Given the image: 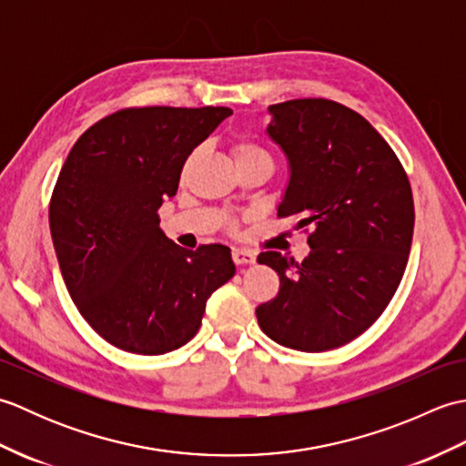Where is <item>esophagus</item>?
Listing matches in <instances>:
<instances>
[{
	"instance_id": "esophagus-1",
	"label": "esophagus",
	"mask_w": 466,
	"mask_h": 466,
	"mask_svg": "<svg viewBox=\"0 0 466 466\" xmlns=\"http://www.w3.org/2000/svg\"><path fill=\"white\" fill-rule=\"evenodd\" d=\"M232 258L236 264H254L256 262V252L246 250V248H234L232 250Z\"/></svg>"
}]
</instances>
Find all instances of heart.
I'll return each instance as SVG.
<instances>
[{"mask_svg":"<svg viewBox=\"0 0 466 466\" xmlns=\"http://www.w3.org/2000/svg\"><path fill=\"white\" fill-rule=\"evenodd\" d=\"M232 152H234L236 162H244V160H268V162H272V157H270L268 152H266V147L260 146L258 142H252V140H240V142H236L234 147H232ZM192 157H194V156H192ZM192 157H190V160H187L186 167L190 166Z\"/></svg>","mask_w":466,"mask_h":466,"instance_id":"obj_1","label":"heart"}]
</instances>
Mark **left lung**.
Returning <instances> with one entry per match:
<instances>
[{"label":"left lung","instance_id":"8db88e82","mask_svg":"<svg viewBox=\"0 0 466 466\" xmlns=\"http://www.w3.org/2000/svg\"><path fill=\"white\" fill-rule=\"evenodd\" d=\"M268 112L266 134L290 167L279 216L312 232L300 264L260 252L280 290L256 316L274 342L332 350L370 329L397 292L412 244V190L392 147L350 107L304 97Z\"/></svg>","mask_w":466,"mask_h":466}]
</instances>
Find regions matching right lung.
<instances>
[{
  "instance_id": "obj_1",
  "label": "right lung",
  "mask_w": 466,
  "mask_h": 466,
  "mask_svg": "<svg viewBox=\"0 0 466 466\" xmlns=\"http://www.w3.org/2000/svg\"><path fill=\"white\" fill-rule=\"evenodd\" d=\"M230 107H126L80 136L49 202L67 292L87 324L134 354L180 349L212 292L232 279L228 246L174 244L157 210L176 196L186 157Z\"/></svg>"
}]
</instances>
